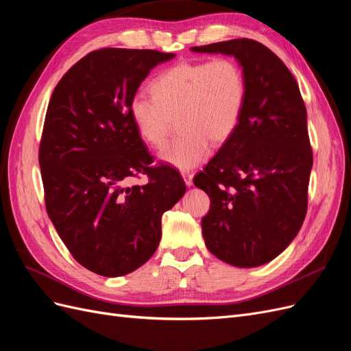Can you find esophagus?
<instances>
[{
    "label": "esophagus",
    "mask_w": 351,
    "mask_h": 351,
    "mask_svg": "<svg viewBox=\"0 0 351 351\" xmlns=\"http://www.w3.org/2000/svg\"><path fill=\"white\" fill-rule=\"evenodd\" d=\"M182 177L184 180V183L187 187L193 186V174L192 173H182Z\"/></svg>",
    "instance_id": "34e87169"
}]
</instances>
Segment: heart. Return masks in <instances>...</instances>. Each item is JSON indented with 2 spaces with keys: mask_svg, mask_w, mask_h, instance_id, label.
I'll return each instance as SVG.
<instances>
[{
  "mask_svg": "<svg viewBox=\"0 0 351 351\" xmlns=\"http://www.w3.org/2000/svg\"><path fill=\"white\" fill-rule=\"evenodd\" d=\"M152 97L136 95L129 112L142 139L161 146L173 119L178 117L182 136L164 146L159 159L189 171L210 154V141L227 142L241 121L247 99V79L231 58L183 61L164 70L151 83Z\"/></svg>",
  "mask_w": 351,
  "mask_h": 351,
  "instance_id": "1",
  "label": "heart"
}]
</instances>
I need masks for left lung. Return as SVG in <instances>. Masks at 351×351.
Returning <instances> with one entry per match:
<instances>
[{"label": "left lung", "mask_w": 351, "mask_h": 351, "mask_svg": "<svg viewBox=\"0 0 351 351\" xmlns=\"http://www.w3.org/2000/svg\"><path fill=\"white\" fill-rule=\"evenodd\" d=\"M192 51L234 57L247 79L237 130L193 180L210 199L202 234L222 262L259 267L287 249L307 210L313 156L299 84L269 48L253 39Z\"/></svg>", "instance_id": "obj_1"}]
</instances>
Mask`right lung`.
<instances>
[{"label": "right lung", "mask_w": 351, "mask_h": 351, "mask_svg": "<svg viewBox=\"0 0 351 351\" xmlns=\"http://www.w3.org/2000/svg\"><path fill=\"white\" fill-rule=\"evenodd\" d=\"M176 54L104 48L89 52L51 95L39 146L48 217L82 267L130 274L161 240V218L186 193L183 178L154 156L129 105L149 71ZM145 173L150 182L127 186Z\"/></svg>", "instance_id": "1"}]
</instances>
